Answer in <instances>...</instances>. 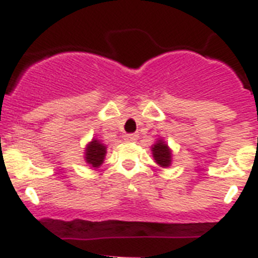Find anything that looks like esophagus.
I'll use <instances>...</instances> for the list:
<instances>
[{"mask_svg":"<svg viewBox=\"0 0 258 258\" xmlns=\"http://www.w3.org/2000/svg\"><path fill=\"white\" fill-rule=\"evenodd\" d=\"M124 140L126 141V142H134V141L137 140V136H136V134H125Z\"/></svg>","mask_w":258,"mask_h":258,"instance_id":"esophagus-1","label":"esophagus"}]
</instances>
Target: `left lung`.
<instances>
[{
	"label": "left lung",
	"mask_w": 258,
	"mask_h": 258,
	"mask_svg": "<svg viewBox=\"0 0 258 258\" xmlns=\"http://www.w3.org/2000/svg\"><path fill=\"white\" fill-rule=\"evenodd\" d=\"M151 153L155 163L162 168H168L172 164V150L163 138H158L151 146Z\"/></svg>",
	"instance_id": "left-lung-1"
}]
</instances>
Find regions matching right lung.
<instances>
[{
    "mask_svg": "<svg viewBox=\"0 0 258 258\" xmlns=\"http://www.w3.org/2000/svg\"><path fill=\"white\" fill-rule=\"evenodd\" d=\"M105 154H107V146L98 138H92L89 144L86 145L83 158L91 168L96 169L104 163Z\"/></svg>",
    "mask_w": 258,
    "mask_h": 258,
    "instance_id": "obj_1",
    "label": "right lung"
}]
</instances>
